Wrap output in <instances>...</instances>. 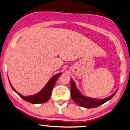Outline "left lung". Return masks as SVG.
I'll list each match as a JSON object with an SVG mask.
<instances>
[{
    "label": "left lung",
    "mask_w": 130,
    "mask_h": 130,
    "mask_svg": "<svg viewBox=\"0 0 130 130\" xmlns=\"http://www.w3.org/2000/svg\"><path fill=\"white\" fill-rule=\"evenodd\" d=\"M118 90L115 93H113L111 96H109L104 99H99L91 98L89 97L84 96L81 94L77 87L73 79H71V96L72 99L79 106L86 108H96L100 106L103 103H106L108 100L113 98L114 95L116 94Z\"/></svg>",
    "instance_id": "obj_1"
}]
</instances>
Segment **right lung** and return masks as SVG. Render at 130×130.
Here are the masks:
<instances>
[{"instance_id": "1", "label": "right lung", "mask_w": 130, "mask_h": 130, "mask_svg": "<svg viewBox=\"0 0 130 130\" xmlns=\"http://www.w3.org/2000/svg\"><path fill=\"white\" fill-rule=\"evenodd\" d=\"M62 72L58 73L56 74V75L53 76V77L49 79V81H48L47 84H46V86L43 87V89L40 91L39 93H37V94L32 95V96H24L20 94V93H18V91H17L14 89V88L13 87V86H12L11 82L9 81V84L11 85V87L12 89H13V90L15 91V93H17L19 96H20L22 99H23L24 100L28 102H30L32 104H37V103H45L46 102H47L48 100L49 99L50 97L51 96L52 91L54 87L55 83L59 77L61 75Z\"/></svg>"}]
</instances>
